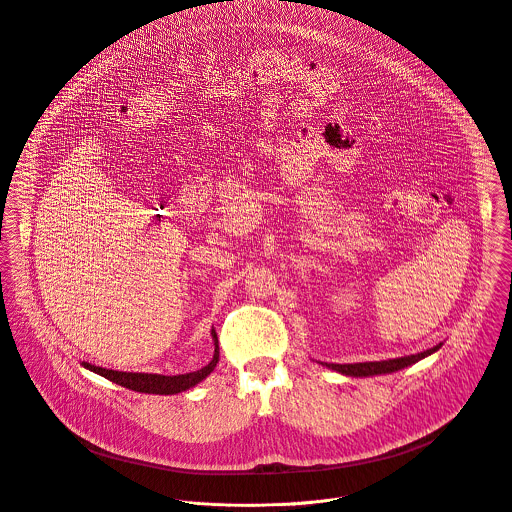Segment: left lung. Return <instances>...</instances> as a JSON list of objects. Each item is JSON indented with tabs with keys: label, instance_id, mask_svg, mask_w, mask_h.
Masks as SVG:
<instances>
[{
	"label": "left lung",
	"instance_id": "1",
	"mask_svg": "<svg viewBox=\"0 0 512 512\" xmlns=\"http://www.w3.org/2000/svg\"><path fill=\"white\" fill-rule=\"evenodd\" d=\"M443 343H438L436 347L418 353V355H408V357H398V359H388V361H374V363H355V365H335V363H319V365L327 366L335 372H341L345 376H353V378H361V376H376V374H390L396 370H402L406 366L416 365L418 361L434 355L436 351L441 349Z\"/></svg>",
	"mask_w": 512,
	"mask_h": 512
}]
</instances>
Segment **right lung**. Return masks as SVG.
Returning <instances> with one entry per match:
<instances>
[{"label": "right lung", "instance_id": "add662e5", "mask_svg": "<svg viewBox=\"0 0 512 512\" xmlns=\"http://www.w3.org/2000/svg\"><path fill=\"white\" fill-rule=\"evenodd\" d=\"M213 335V343H215V355L211 359V363L195 372H187V374H177V376H165V374H147V372H120V370H110V368H102V366L90 365V363H82L84 368L124 386L136 392H144V394H177L183 390H189L193 386H197L201 380H205L219 363V337L217 331H211Z\"/></svg>", "mask_w": 512, "mask_h": 512}]
</instances>
